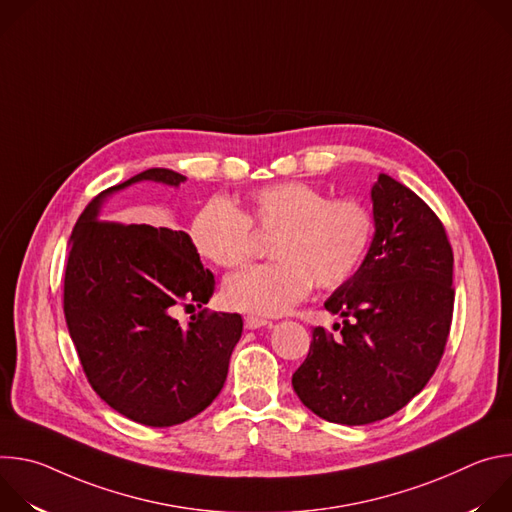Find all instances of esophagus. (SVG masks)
I'll list each match as a JSON object with an SVG mask.
<instances>
[{"label": "esophagus", "instance_id": "obj_1", "mask_svg": "<svg viewBox=\"0 0 512 512\" xmlns=\"http://www.w3.org/2000/svg\"><path fill=\"white\" fill-rule=\"evenodd\" d=\"M267 324H271V322L265 320V318H261V316H253V314L245 316V328H247V330H257V328H263V326H267Z\"/></svg>", "mask_w": 512, "mask_h": 512}]
</instances>
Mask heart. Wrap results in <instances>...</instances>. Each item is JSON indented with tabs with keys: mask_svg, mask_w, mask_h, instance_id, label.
<instances>
[{
	"mask_svg": "<svg viewBox=\"0 0 512 512\" xmlns=\"http://www.w3.org/2000/svg\"><path fill=\"white\" fill-rule=\"evenodd\" d=\"M275 233L273 263L249 267L225 285V302L241 312L279 316L308 296L312 285H344L362 265L375 237V214L354 196L330 198L308 182L265 184L245 194L243 208L210 198L192 218L196 251L223 269L243 267L255 253V233Z\"/></svg>",
	"mask_w": 512,
	"mask_h": 512,
	"instance_id": "heart-1",
	"label": "heart"
}]
</instances>
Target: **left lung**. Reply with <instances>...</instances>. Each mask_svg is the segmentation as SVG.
Masks as SVG:
<instances>
[{
    "mask_svg": "<svg viewBox=\"0 0 512 512\" xmlns=\"http://www.w3.org/2000/svg\"><path fill=\"white\" fill-rule=\"evenodd\" d=\"M371 196L373 245L324 304L344 318L338 334L316 326L291 377L308 409L342 425L403 409L440 364L454 314V251L440 218L387 174Z\"/></svg>",
    "mask_w": 512,
    "mask_h": 512,
    "instance_id": "8db88e82",
    "label": "left lung"
}]
</instances>
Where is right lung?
I'll list each match as a JSON object with an SVG mask.
<instances>
[{"instance_id": "1", "label": "right lung", "mask_w": 512, "mask_h": 512, "mask_svg": "<svg viewBox=\"0 0 512 512\" xmlns=\"http://www.w3.org/2000/svg\"><path fill=\"white\" fill-rule=\"evenodd\" d=\"M141 180L178 186L186 178L152 168L85 206L70 235L62 308L95 393L131 421L170 427L221 393L243 318L204 308L180 326L178 308H202L214 294L190 235L101 221L103 198Z\"/></svg>"}]
</instances>
